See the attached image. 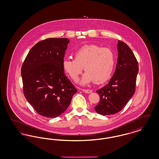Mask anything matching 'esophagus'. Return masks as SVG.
Returning <instances> with one entry per match:
<instances>
[{
  "instance_id": "1",
  "label": "esophagus",
  "mask_w": 159,
  "mask_h": 159,
  "mask_svg": "<svg viewBox=\"0 0 159 159\" xmlns=\"http://www.w3.org/2000/svg\"><path fill=\"white\" fill-rule=\"evenodd\" d=\"M82 91L84 92V93H91L92 92V90L90 89H82Z\"/></svg>"
}]
</instances>
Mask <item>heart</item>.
<instances>
[{"instance_id":"heart-1","label":"heart","mask_w":159,"mask_h":159,"mask_svg":"<svg viewBox=\"0 0 159 159\" xmlns=\"http://www.w3.org/2000/svg\"><path fill=\"white\" fill-rule=\"evenodd\" d=\"M74 58L62 61L64 71L74 81L84 70L86 71L80 80L82 84L94 82L102 83L111 76L115 64V57L111 49L96 45H86L77 50Z\"/></svg>"}]
</instances>
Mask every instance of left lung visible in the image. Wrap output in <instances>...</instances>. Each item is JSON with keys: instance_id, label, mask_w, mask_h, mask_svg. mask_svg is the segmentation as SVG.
Segmentation results:
<instances>
[{"instance_id": "8db88e82", "label": "left lung", "mask_w": 159, "mask_h": 159, "mask_svg": "<svg viewBox=\"0 0 159 159\" xmlns=\"http://www.w3.org/2000/svg\"><path fill=\"white\" fill-rule=\"evenodd\" d=\"M118 59L113 76L108 83L96 91L100 102L95 110L101 115H112L126 106L135 91L138 64L128 45L120 40L117 43Z\"/></svg>"}]
</instances>
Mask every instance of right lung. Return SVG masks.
<instances>
[{"label":"right lung","instance_id":"right-lung-1","mask_svg":"<svg viewBox=\"0 0 159 159\" xmlns=\"http://www.w3.org/2000/svg\"><path fill=\"white\" fill-rule=\"evenodd\" d=\"M69 43L67 38H49L38 42L21 67L25 97L39 114L46 117L63 113L77 91L62 68Z\"/></svg>","mask_w":159,"mask_h":159}]
</instances>
